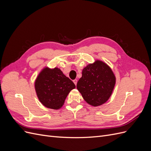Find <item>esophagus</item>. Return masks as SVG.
<instances>
[{"instance_id": "obj_1", "label": "esophagus", "mask_w": 151, "mask_h": 151, "mask_svg": "<svg viewBox=\"0 0 151 151\" xmlns=\"http://www.w3.org/2000/svg\"><path fill=\"white\" fill-rule=\"evenodd\" d=\"M73 82H74V83L75 85L76 86V85H77V79H74V81H73Z\"/></svg>"}]
</instances>
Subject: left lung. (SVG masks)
<instances>
[{"mask_svg": "<svg viewBox=\"0 0 151 151\" xmlns=\"http://www.w3.org/2000/svg\"><path fill=\"white\" fill-rule=\"evenodd\" d=\"M115 82L110 67L102 61L96 60L84 68L77 89L87 103L98 106L106 103L111 96Z\"/></svg>", "mask_w": 151, "mask_h": 151, "instance_id": "8db88e82", "label": "left lung"}]
</instances>
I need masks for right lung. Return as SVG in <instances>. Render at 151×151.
<instances>
[{
	"label": "right lung",
	"mask_w": 151,
	"mask_h": 151,
	"mask_svg": "<svg viewBox=\"0 0 151 151\" xmlns=\"http://www.w3.org/2000/svg\"><path fill=\"white\" fill-rule=\"evenodd\" d=\"M35 87L42 104L50 109H58L63 106L68 94L76 86L60 68L46 67L36 78Z\"/></svg>",
	"instance_id": "1"
}]
</instances>
